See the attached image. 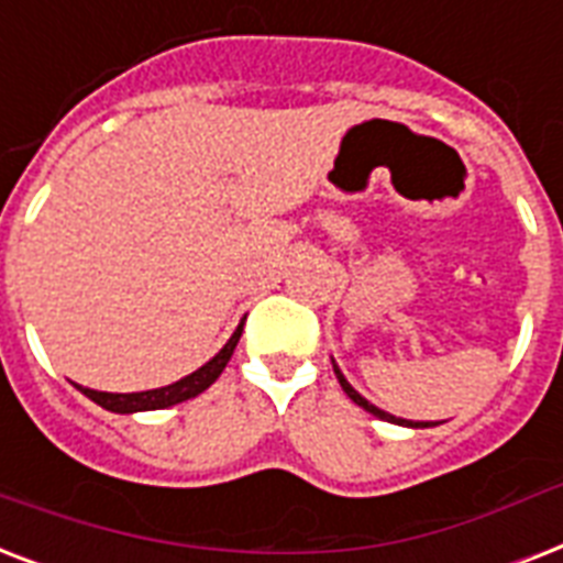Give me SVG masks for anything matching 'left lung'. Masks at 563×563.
Listing matches in <instances>:
<instances>
[{
  "label": "left lung",
  "mask_w": 563,
  "mask_h": 563,
  "mask_svg": "<svg viewBox=\"0 0 563 563\" xmlns=\"http://www.w3.org/2000/svg\"><path fill=\"white\" fill-rule=\"evenodd\" d=\"M333 371H335V376H339V383H342L344 394H347V397H351V400L356 402V406H362V409H365V411H371V415H374V418H379V420H391V423H400V427H415V429H418V427H435V423H411V420L394 418V415H388V411L376 409L374 402L365 400V397H362V394L356 391V388H353V385L347 383V379H344V374H342V371H339V365H333Z\"/></svg>",
  "instance_id": "8db88e82"
}]
</instances>
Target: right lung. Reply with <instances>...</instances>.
I'll use <instances>...</instances> for the list:
<instances>
[{
	"label": "right lung",
	"mask_w": 563,
	"mask_h": 563,
	"mask_svg": "<svg viewBox=\"0 0 563 563\" xmlns=\"http://www.w3.org/2000/svg\"><path fill=\"white\" fill-rule=\"evenodd\" d=\"M239 335H242V324L236 327V333L230 335V342L221 347L216 356H212L207 365H201L198 371H192L189 376L178 379V383L166 385V388H152V391H134V394H110V391H92V388H81V394H87L92 402H99L101 409L117 411V415H134V411H152V409H169L175 402H184L189 397H198L201 391H207L216 379L221 376L224 365L230 362L233 351H236Z\"/></svg>",
	"instance_id": "add662e5"
}]
</instances>
